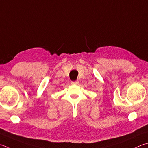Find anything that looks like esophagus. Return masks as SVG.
Listing matches in <instances>:
<instances>
[{
  "label": "esophagus",
  "instance_id": "34e87169",
  "mask_svg": "<svg viewBox=\"0 0 148 148\" xmlns=\"http://www.w3.org/2000/svg\"><path fill=\"white\" fill-rule=\"evenodd\" d=\"M79 83V82L78 81H74V82H71V84H72V85H74V84H75V85H77Z\"/></svg>",
  "mask_w": 148,
  "mask_h": 148
}]
</instances>
